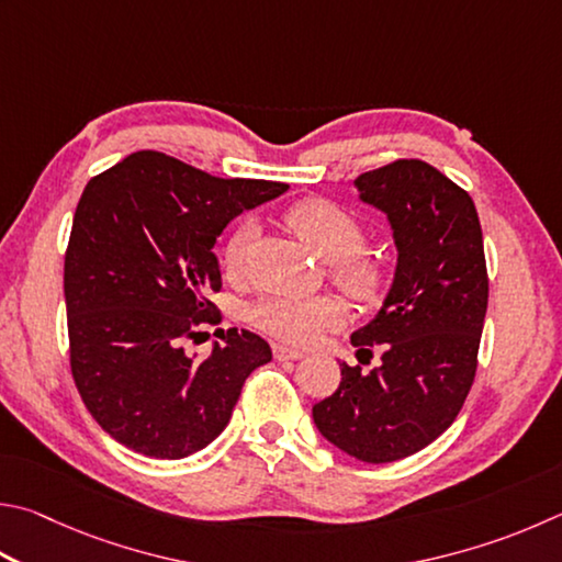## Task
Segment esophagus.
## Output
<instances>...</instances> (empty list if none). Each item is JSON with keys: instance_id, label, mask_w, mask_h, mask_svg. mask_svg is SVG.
<instances>
[{"instance_id": "34e87169", "label": "esophagus", "mask_w": 562, "mask_h": 562, "mask_svg": "<svg viewBox=\"0 0 562 562\" xmlns=\"http://www.w3.org/2000/svg\"><path fill=\"white\" fill-rule=\"evenodd\" d=\"M272 353H274V359H278V361H300V359H304V351L290 349V346H282V344H274Z\"/></svg>"}]
</instances>
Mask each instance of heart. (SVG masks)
<instances>
[{
    "instance_id": "obj_1",
    "label": "heart",
    "mask_w": 562,
    "mask_h": 562,
    "mask_svg": "<svg viewBox=\"0 0 562 562\" xmlns=\"http://www.w3.org/2000/svg\"><path fill=\"white\" fill-rule=\"evenodd\" d=\"M288 226L307 243L312 250L329 260V274L351 300L373 304L387 288L385 262L361 252L369 231L366 223L329 199H307L288 211ZM252 221H243L223 243V265L228 272H240L246 250L252 238ZM258 329L288 344H310L316 334L344 322V304L331 294L316 297H262L250 310Z\"/></svg>"
}]
</instances>
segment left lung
Here are the masks:
<instances>
[{
    "instance_id": "8db88e82",
    "label": "left lung",
    "mask_w": 562,
    "mask_h": 562,
    "mask_svg": "<svg viewBox=\"0 0 562 562\" xmlns=\"http://www.w3.org/2000/svg\"><path fill=\"white\" fill-rule=\"evenodd\" d=\"M387 216L397 265L383 307L351 344L381 363L341 366L336 393L312 407L316 430L361 462L385 464L435 442L474 383L488 278L472 196L420 159H397L353 181Z\"/></svg>"
}]
</instances>
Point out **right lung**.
<instances>
[{"label": "right lung", "instance_id": "add662e5", "mask_svg": "<svg viewBox=\"0 0 562 562\" xmlns=\"http://www.w3.org/2000/svg\"><path fill=\"white\" fill-rule=\"evenodd\" d=\"M288 189L211 177L151 149L88 181L64 268L70 371L112 440L181 459L226 430L243 383L272 359L270 346L228 329L196 359L183 341L221 322L209 292L221 290L213 246L223 228Z\"/></svg>", "mask_w": 562, "mask_h": 562}]
</instances>
